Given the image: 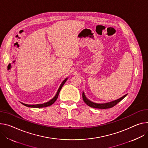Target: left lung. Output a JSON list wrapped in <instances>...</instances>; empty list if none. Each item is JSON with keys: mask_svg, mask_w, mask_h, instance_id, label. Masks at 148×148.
<instances>
[{"mask_svg": "<svg viewBox=\"0 0 148 148\" xmlns=\"http://www.w3.org/2000/svg\"><path fill=\"white\" fill-rule=\"evenodd\" d=\"M127 96V95L123 96L122 97H121L116 100L111 101L110 103H103V104H98V103H96L91 101L90 100H89L85 96L84 93L83 92V99L84 101L85 102V103L88 105V106L92 107V108H96V109H110L112 108V107H114L115 105H116L119 102H120L121 100H123L126 96Z\"/></svg>", "mask_w": 148, "mask_h": 148, "instance_id": "left-lung-1", "label": "left lung"}]
</instances>
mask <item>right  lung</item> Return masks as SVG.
<instances>
[{
	"mask_svg": "<svg viewBox=\"0 0 148 148\" xmlns=\"http://www.w3.org/2000/svg\"><path fill=\"white\" fill-rule=\"evenodd\" d=\"M66 79H67V78L65 79L64 81L62 82V83H61V86H60V88H59V89H58V91H57V92L56 94V95L54 97H53L52 99H51L50 101H48L47 103H43V104H32V105H31V104H24V103H22V104H23L25 106H27V107H48V106H49L52 105L53 103H54L57 100V99L58 98V95H59V92H60L61 89L62 88V86H64V84L66 82Z\"/></svg>",
	"mask_w": 148,
	"mask_h": 148,
	"instance_id": "1",
	"label": "right lung"
}]
</instances>
